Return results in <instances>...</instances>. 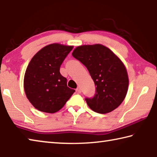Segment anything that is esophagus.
<instances>
[{
	"instance_id": "1",
	"label": "esophagus",
	"mask_w": 157,
	"mask_h": 157,
	"mask_svg": "<svg viewBox=\"0 0 157 157\" xmlns=\"http://www.w3.org/2000/svg\"><path fill=\"white\" fill-rule=\"evenodd\" d=\"M76 91L78 92V93H80L81 92H82V90H81V88H80V87H78L76 88Z\"/></svg>"
}]
</instances>
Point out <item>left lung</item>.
I'll list each match as a JSON object with an SVG mask.
<instances>
[{"mask_svg":"<svg viewBox=\"0 0 157 157\" xmlns=\"http://www.w3.org/2000/svg\"><path fill=\"white\" fill-rule=\"evenodd\" d=\"M72 55L86 67L94 82V95L85 99L89 107L99 113L117 108L124 101L128 86L127 72L122 61L101 44L79 46Z\"/></svg>","mask_w":157,"mask_h":157,"instance_id":"8db88e82","label":"left lung"}]
</instances>
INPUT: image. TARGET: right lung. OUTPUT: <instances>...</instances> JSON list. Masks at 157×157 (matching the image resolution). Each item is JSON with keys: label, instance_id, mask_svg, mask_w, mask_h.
I'll return each mask as SVG.
<instances>
[{"label": "right lung", "instance_id": "obj_1", "mask_svg": "<svg viewBox=\"0 0 157 157\" xmlns=\"http://www.w3.org/2000/svg\"><path fill=\"white\" fill-rule=\"evenodd\" d=\"M73 46L53 44L39 50L29 63L24 75V91L28 99L43 112L55 113L64 105L75 90L60 73V65Z\"/></svg>", "mask_w": 157, "mask_h": 157}]
</instances>
